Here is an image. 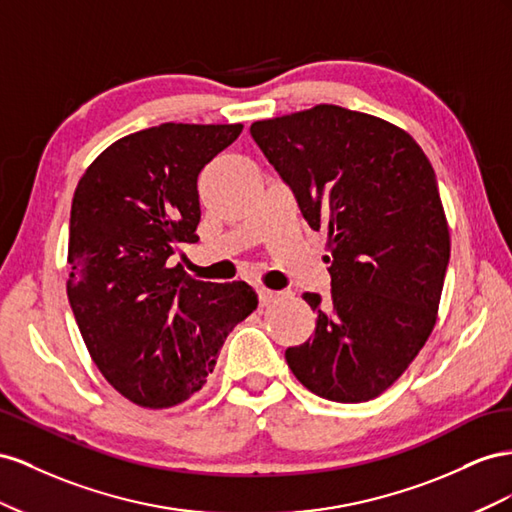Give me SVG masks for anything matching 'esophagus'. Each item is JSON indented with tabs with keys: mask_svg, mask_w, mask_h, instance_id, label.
Returning <instances> with one entry per match:
<instances>
[{
	"mask_svg": "<svg viewBox=\"0 0 512 512\" xmlns=\"http://www.w3.org/2000/svg\"><path fill=\"white\" fill-rule=\"evenodd\" d=\"M281 298V291H274V289H268V287H259V302L261 306H266L274 300Z\"/></svg>",
	"mask_w": 512,
	"mask_h": 512,
	"instance_id": "34e87169",
	"label": "esophagus"
}]
</instances>
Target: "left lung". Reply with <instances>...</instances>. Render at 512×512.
<instances>
[{
	"label": "left lung",
	"mask_w": 512,
	"mask_h": 512,
	"mask_svg": "<svg viewBox=\"0 0 512 512\" xmlns=\"http://www.w3.org/2000/svg\"><path fill=\"white\" fill-rule=\"evenodd\" d=\"M311 229L328 231L332 291L304 300L313 337L285 360L317 397L362 403L388 390L437 321L450 233L435 173L403 128L337 105L253 122Z\"/></svg>",
	"instance_id": "8db88e82"
}]
</instances>
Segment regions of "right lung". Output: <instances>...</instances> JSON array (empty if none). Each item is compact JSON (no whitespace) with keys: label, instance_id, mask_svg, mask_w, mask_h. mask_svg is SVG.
<instances>
[{"label":"right lung","instance_id":"right-lung-1","mask_svg":"<svg viewBox=\"0 0 512 512\" xmlns=\"http://www.w3.org/2000/svg\"><path fill=\"white\" fill-rule=\"evenodd\" d=\"M242 124H175L111 143L72 197L68 300L87 352L122 397L150 410L191 399L227 334L257 309L251 285L206 283L169 257L197 242V178Z\"/></svg>","mask_w":512,"mask_h":512}]
</instances>
